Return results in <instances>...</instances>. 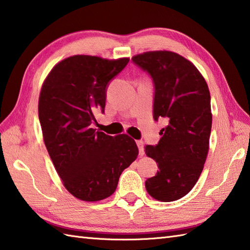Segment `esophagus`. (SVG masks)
<instances>
[{
  "mask_svg": "<svg viewBox=\"0 0 250 250\" xmlns=\"http://www.w3.org/2000/svg\"><path fill=\"white\" fill-rule=\"evenodd\" d=\"M136 144H138L140 155L143 156L144 155V143H143V141H136Z\"/></svg>",
  "mask_w": 250,
  "mask_h": 250,
  "instance_id": "esophagus-1",
  "label": "esophagus"
}]
</instances>
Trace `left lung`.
<instances>
[{"label":"left lung","instance_id":"8db88e82","mask_svg":"<svg viewBox=\"0 0 250 250\" xmlns=\"http://www.w3.org/2000/svg\"><path fill=\"white\" fill-rule=\"evenodd\" d=\"M147 71L155 85L154 119L168 120L156 146L145 154L158 164V172L145 188L160 202L182 198L199 179L209 150L212 114L210 93L193 62L171 51H150L132 57Z\"/></svg>","mask_w":250,"mask_h":250}]
</instances>
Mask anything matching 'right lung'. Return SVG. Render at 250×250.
I'll list each match as a JSON object with an SVG mask.
<instances>
[{
	"mask_svg": "<svg viewBox=\"0 0 250 250\" xmlns=\"http://www.w3.org/2000/svg\"><path fill=\"white\" fill-rule=\"evenodd\" d=\"M73 55L57 62L39 96L44 144L65 188L84 202L114 194L120 174L138 158L135 141L126 134L107 135L91 125L104 111L106 87L129 62Z\"/></svg>",
	"mask_w": 250,
	"mask_h": 250,
	"instance_id": "obj_1",
	"label": "right lung"
}]
</instances>
